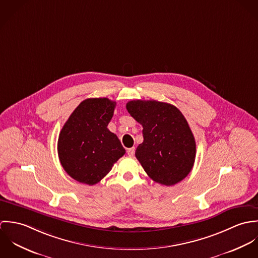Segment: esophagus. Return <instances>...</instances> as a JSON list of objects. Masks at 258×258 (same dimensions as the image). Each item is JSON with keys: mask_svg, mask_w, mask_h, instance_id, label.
I'll return each mask as SVG.
<instances>
[{"mask_svg": "<svg viewBox=\"0 0 258 258\" xmlns=\"http://www.w3.org/2000/svg\"><path fill=\"white\" fill-rule=\"evenodd\" d=\"M134 153H135V148L134 147L130 148V149L127 150V154H128V156H130V157H133V156H134Z\"/></svg>", "mask_w": 258, "mask_h": 258, "instance_id": "obj_1", "label": "esophagus"}]
</instances>
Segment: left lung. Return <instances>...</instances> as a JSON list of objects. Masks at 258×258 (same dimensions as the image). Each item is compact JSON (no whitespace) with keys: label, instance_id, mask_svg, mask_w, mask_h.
Here are the masks:
<instances>
[{"label":"left lung","instance_id":"obj_1","mask_svg":"<svg viewBox=\"0 0 258 258\" xmlns=\"http://www.w3.org/2000/svg\"><path fill=\"white\" fill-rule=\"evenodd\" d=\"M126 108L143 126L135 156L148 176L165 185L184 180L195 163L196 141L182 112L156 100H132Z\"/></svg>","mask_w":258,"mask_h":258}]
</instances>
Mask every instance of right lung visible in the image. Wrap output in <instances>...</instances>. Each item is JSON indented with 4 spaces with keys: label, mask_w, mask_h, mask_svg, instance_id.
<instances>
[{
    "label": "right lung",
    "mask_w": 258,
    "mask_h": 258,
    "mask_svg": "<svg viewBox=\"0 0 258 258\" xmlns=\"http://www.w3.org/2000/svg\"><path fill=\"white\" fill-rule=\"evenodd\" d=\"M116 102L108 98L83 100L63 125L57 142L64 171L82 184H97L109 172L125 149L107 128Z\"/></svg>",
    "instance_id": "1"
}]
</instances>
